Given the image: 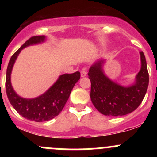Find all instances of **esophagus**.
<instances>
[{
    "label": "esophagus",
    "instance_id": "obj_1",
    "mask_svg": "<svg viewBox=\"0 0 157 157\" xmlns=\"http://www.w3.org/2000/svg\"><path fill=\"white\" fill-rule=\"evenodd\" d=\"M86 74H87V72H86V70H85V69H83L81 71H80V75H81L82 77H86Z\"/></svg>",
    "mask_w": 157,
    "mask_h": 157
}]
</instances>
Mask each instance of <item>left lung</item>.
I'll return each mask as SVG.
<instances>
[{
  "label": "left lung",
  "mask_w": 157,
  "mask_h": 157,
  "mask_svg": "<svg viewBox=\"0 0 157 157\" xmlns=\"http://www.w3.org/2000/svg\"><path fill=\"white\" fill-rule=\"evenodd\" d=\"M141 67L135 82L129 86H123L112 81L104 73V60H99L89 70L91 82L90 98L95 108L104 115L121 116L135 110L143 101L149 84V74L146 58L140 52Z\"/></svg>",
  "instance_id": "left-lung-1"
}]
</instances>
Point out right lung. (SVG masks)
Masks as SVG:
<instances>
[{
	"label": "right lung",
	"mask_w": 157,
	"mask_h": 157,
	"mask_svg": "<svg viewBox=\"0 0 157 157\" xmlns=\"http://www.w3.org/2000/svg\"><path fill=\"white\" fill-rule=\"evenodd\" d=\"M45 40V36H33L28 39L10 58L6 75V92L12 106L25 118L36 122L48 121L59 115L68 99L71 90L80 78L79 71L62 74L45 93L33 99H25L17 94L11 85L10 74L19 54L26 47L41 43Z\"/></svg>",
	"instance_id": "add662e5"
}]
</instances>
